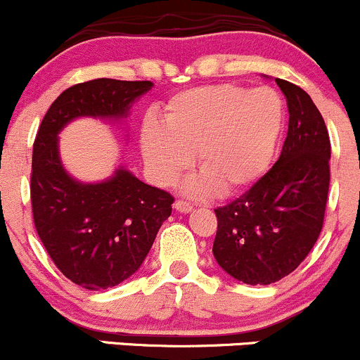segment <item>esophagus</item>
<instances>
[{
  "label": "esophagus",
  "mask_w": 360,
  "mask_h": 360,
  "mask_svg": "<svg viewBox=\"0 0 360 360\" xmlns=\"http://www.w3.org/2000/svg\"><path fill=\"white\" fill-rule=\"evenodd\" d=\"M173 207H175L179 212H185V214L192 211V206L188 202H185V200H176V202L173 204Z\"/></svg>",
  "instance_id": "obj_1"
}]
</instances>
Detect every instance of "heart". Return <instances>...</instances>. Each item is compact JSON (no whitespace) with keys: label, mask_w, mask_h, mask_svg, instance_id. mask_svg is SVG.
<instances>
[{"label":"heart","mask_w":360,"mask_h":360,"mask_svg":"<svg viewBox=\"0 0 360 360\" xmlns=\"http://www.w3.org/2000/svg\"><path fill=\"white\" fill-rule=\"evenodd\" d=\"M285 110L269 87L252 91L218 84L179 92L165 108L163 125L148 118L141 153L156 184L169 185L191 165L200 176L188 194L231 195L250 187L271 161L283 129Z\"/></svg>","instance_id":"obj_1"}]
</instances>
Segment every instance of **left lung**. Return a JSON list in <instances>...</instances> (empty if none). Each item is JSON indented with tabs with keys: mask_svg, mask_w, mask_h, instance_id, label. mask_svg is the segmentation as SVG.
<instances>
[{
	"mask_svg": "<svg viewBox=\"0 0 360 360\" xmlns=\"http://www.w3.org/2000/svg\"><path fill=\"white\" fill-rule=\"evenodd\" d=\"M288 103V134L273 168L245 194L214 210L212 254L247 285H271L311 252L323 228L330 187V135L311 96L274 79Z\"/></svg>",
	"mask_w": 360,
	"mask_h": 360,
	"instance_id": "obj_1",
	"label": "left lung"
}]
</instances>
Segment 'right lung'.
Returning <instances> with one entry per match:
<instances>
[{
    "mask_svg": "<svg viewBox=\"0 0 360 360\" xmlns=\"http://www.w3.org/2000/svg\"><path fill=\"white\" fill-rule=\"evenodd\" d=\"M149 80L96 79L61 92L37 130L32 150L34 225L53 262L87 290L117 287L141 268L172 214L173 197L120 163L108 179L84 181L61 161V130L79 118L123 123Z\"/></svg>",
    "mask_w": 360,
    "mask_h": 360,
    "instance_id": "right-lung-1",
    "label": "right lung"
}]
</instances>
